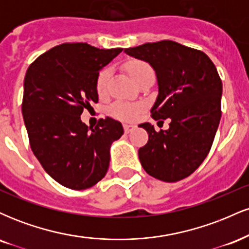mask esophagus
<instances>
[{
	"label": "esophagus",
	"mask_w": 249,
	"mask_h": 249,
	"mask_svg": "<svg viewBox=\"0 0 249 249\" xmlns=\"http://www.w3.org/2000/svg\"><path fill=\"white\" fill-rule=\"evenodd\" d=\"M123 126H124V131H125V133H130V132H132V131L134 130V128H136V126H134V125H128V124H124V125H123Z\"/></svg>",
	"instance_id": "1"
}]
</instances>
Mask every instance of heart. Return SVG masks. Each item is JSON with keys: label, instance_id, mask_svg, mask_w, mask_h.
<instances>
[{"label": "heart", "instance_id": "b5f03b06", "mask_svg": "<svg viewBox=\"0 0 249 249\" xmlns=\"http://www.w3.org/2000/svg\"><path fill=\"white\" fill-rule=\"evenodd\" d=\"M126 69L136 83L148 75H154L152 68L146 62L139 61V59H133L126 63ZM111 79V69L110 68H104L99 71L98 76L96 79V90L99 96L105 95L107 92L108 83ZM142 110V107L138 104H131L126 102H116L112 107H110V115L115 118L122 119V121H132L136 118L137 113Z\"/></svg>", "mask_w": 249, "mask_h": 249}]
</instances>
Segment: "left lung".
<instances>
[{
	"label": "left lung",
	"instance_id": "8db88e82",
	"mask_svg": "<svg viewBox=\"0 0 249 249\" xmlns=\"http://www.w3.org/2000/svg\"><path fill=\"white\" fill-rule=\"evenodd\" d=\"M125 53L156 71L159 93L151 115L156 121L170 119V127L159 132L150 123L139 125L148 133L138 151L142 166L153 178L179 181L205 160L218 130L222 83L215 65L202 51L168 39Z\"/></svg>",
	"mask_w": 249,
	"mask_h": 249
}]
</instances>
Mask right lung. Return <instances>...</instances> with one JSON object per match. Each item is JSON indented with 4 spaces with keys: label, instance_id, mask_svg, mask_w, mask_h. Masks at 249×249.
Returning <instances> with one entry per match:
<instances>
[{
    "label": "right lung",
    "instance_id": "1",
    "mask_svg": "<svg viewBox=\"0 0 249 249\" xmlns=\"http://www.w3.org/2000/svg\"><path fill=\"white\" fill-rule=\"evenodd\" d=\"M122 50L63 43L37 57L25 73L22 113L30 147L45 172L71 190L104 178L111 144L124 133L110 117L95 128L81 121L83 110L98 102L99 70Z\"/></svg>",
    "mask_w": 249,
    "mask_h": 249
}]
</instances>
